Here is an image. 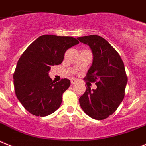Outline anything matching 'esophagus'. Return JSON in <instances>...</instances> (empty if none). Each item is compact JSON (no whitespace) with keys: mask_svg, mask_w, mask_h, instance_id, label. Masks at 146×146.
I'll use <instances>...</instances> for the list:
<instances>
[{"mask_svg":"<svg viewBox=\"0 0 146 146\" xmlns=\"http://www.w3.org/2000/svg\"><path fill=\"white\" fill-rule=\"evenodd\" d=\"M77 79H76V78H72L71 80H70V82H71L72 84H76V83H77Z\"/></svg>","mask_w":146,"mask_h":146,"instance_id":"esophagus-1","label":"esophagus"}]
</instances>
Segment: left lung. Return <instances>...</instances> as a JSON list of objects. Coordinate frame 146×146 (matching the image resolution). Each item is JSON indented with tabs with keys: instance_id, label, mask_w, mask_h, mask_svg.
Returning a JSON list of instances; mask_svg holds the SVG:
<instances>
[{
	"instance_id": "obj_1",
	"label": "left lung",
	"mask_w": 146,
	"mask_h": 146,
	"mask_svg": "<svg viewBox=\"0 0 146 146\" xmlns=\"http://www.w3.org/2000/svg\"><path fill=\"white\" fill-rule=\"evenodd\" d=\"M93 53V62L84 79L95 83L97 89L88 86L79 98L83 111L97 120H103L118 108L125 94L127 83L124 62L115 48L99 35L78 38Z\"/></svg>"
}]
</instances>
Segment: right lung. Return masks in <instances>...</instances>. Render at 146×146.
<instances>
[{
	"label": "right lung",
	"instance_id": "obj_1",
	"mask_svg": "<svg viewBox=\"0 0 146 146\" xmlns=\"http://www.w3.org/2000/svg\"><path fill=\"white\" fill-rule=\"evenodd\" d=\"M78 43L73 37L44 35L23 52L13 76L14 90L21 104L31 114L43 117L59 108L70 81L62 78L54 82L48 71L52 65L61 64L65 52Z\"/></svg>",
	"mask_w": 146,
	"mask_h": 146
}]
</instances>
